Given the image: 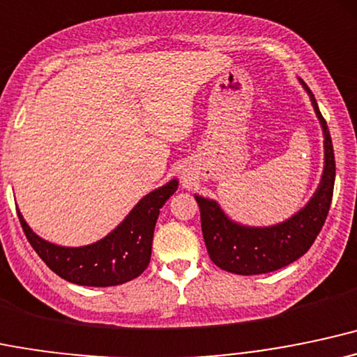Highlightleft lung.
<instances>
[{
	"label": "left lung",
	"mask_w": 357,
	"mask_h": 357,
	"mask_svg": "<svg viewBox=\"0 0 357 357\" xmlns=\"http://www.w3.org/2000/svg\"><path fill=\"white\" fill-rule=\"evenodd\" d=\"M310 98L324 135V170L317 190L298 212L273 226H244L232 221L215 200L195 194L207 253L215 266L236 275H261L290 265L308 251L326 222L335 180L334 148L326 119L307 84L298 79Z\"/></svg>",
	"instance_id": "8db88e82"
}]
</instances>
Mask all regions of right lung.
Wrapping results in <instances>:
<instances>
[{"label":"right lung","mask_w":357,"mask_h":357,"mask_svg":"<svg viewBox=\"0 0 357 357\" xmlns=\"http://www.w3.org/2000/svg\"><path fill=\"white\" fill-rule=\"evenodd\" d=\"M178 189V180L151 190L130 211L118 226L87 246H59L31 231L22 212L18 219L26 239L47 266L60 278L84 287H114L130 282L146 270L160 209Z\"/></svg>","instance_id":"add662e5"}]
</instances>
